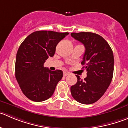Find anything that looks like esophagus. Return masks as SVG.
<instances>
[{"label":"esophagus","instance_id":"esophagus-1","mask_svg":"<svg viewBox=\"0 0 128 128\" xmlns=\"http://www.w3.org/2000/svg\"><path fill=\"white\" fill-rule=\"evenodd\" d=\"M69 74V72H63V76H66V75H68Z\"/></svg>","mask_w":128,"mask_h":128}]
</instances>
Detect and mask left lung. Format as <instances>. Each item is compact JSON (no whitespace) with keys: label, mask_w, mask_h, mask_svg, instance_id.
<instances>
[{"label":"left lung","mask_w":128,"mask_h":128,"mask_svg":"<svg viewBox=\"0 0 128 128\" xmlns=\"http://www.w3.org/2000/svg\"><path fill=\"white\" fill-rule=\"evenodd\" d=\"M71 36L84 45L86 52L81 63L87 72L84 80L76 75L77 82L70 88L72 96L81 104H93L104 94L112 81L113 52L108 42L97 34L72 32Z\"/></svg>","instance_id":"1"}]
</instances>
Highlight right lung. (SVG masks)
<instances>
[{
	"mask_svg": "<svg viewBox=\"0 0 128 128\" xmlns=\"http://www.w3.org/2000/svg\"><path fill=\"white\" fill-rule=\"evenodd\" d=\"M68 32L38 31L29 35L20 45L16 54L15 76L22 93L34 102L52 97L63 77L60 70L51 71L43 66L53 56L58 42Z\"/></svg>",
	"mask_w": 128,
	"mask_h": 128,
	"instance_id": "add662e5",
	"label": "right lung"
}]
</instances>
